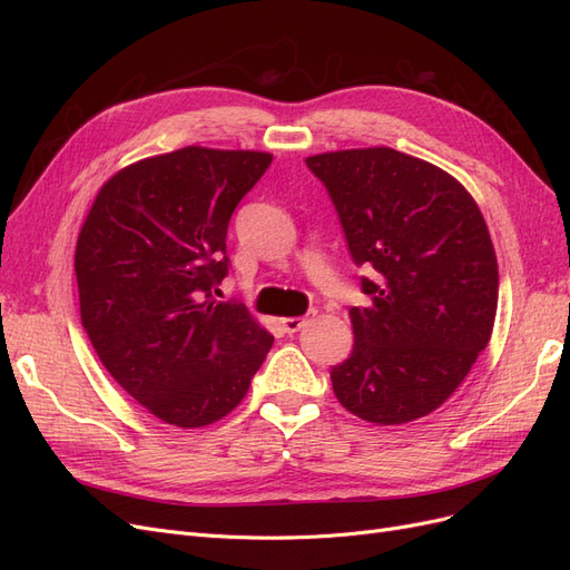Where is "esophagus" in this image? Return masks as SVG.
Instances as JSON below:
<instances>
[{"mask_svg":"<svg viewBox=\"0 0 570 570\" xmlns=\"http://www.w3.org/2000/svg\"><path fill=\"white\" fill-rule=\"evenodd\" d=\"M314 316H316V312H308L306 316H285V318H281V325H283L285 333L292 335V333H297L299 327H304Z\"/></svg>","mask_w":570,"mask_h":570,"instance_id":"obj_1","label":"esophagus"}]
</instances>
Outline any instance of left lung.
<instances>
[{
	"label": "left lung",
	"mask_w": 570,
	"mask_h": 570,
	"mask_svg": "<svg viewBox=\"0 0 570 570\" xmlns=\"http://www.w3.org/2000/svg\"><path fill=\"white\" fill-rule=\"evenodd\" d=\"M331 195L368 306H352L354 347L333 366L337 402L377 425L440 409L488 347L499 271L475 199L435 164L392 147L306 157Z\"/></svg>",
	"instance_id": "left-lung-1"
}]
</instances>
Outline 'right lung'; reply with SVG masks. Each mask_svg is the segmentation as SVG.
Listing matches in <instances>:
<instances>
[{
	"label": "right lung",
	"mask_w": 570,
	"mask_h": 570,
	"mask_svg": "<svg viewBox=\"0 0 570 570\" xmlns=\"http://www.w3.org/2000/svg\"><path fill=\"white\" fill-rule=\"evenodd\" d=\"M268 151L183 147L97 193L76 245L80 318L114 381L159 421L204 428L245 400L273 335L218 302L228 223Z\"/></svg>",
	"instance_id": "right-lung-1"
}]
</instances>
